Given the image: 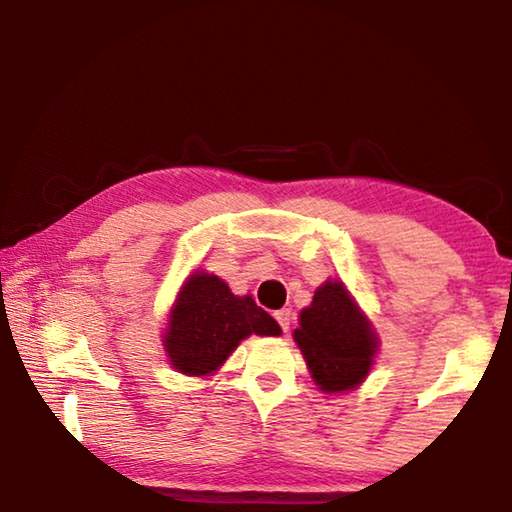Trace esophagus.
I'll use <instances>...</instances> for the list:
<instances>
[{
  "label": "esophagus",
  "mask_w": 512,
  "mask_h": 512,
  "mask_svg": "<svg viewBox=\"0 0 512 512\" xmlns=\"http://www.w3.org/2000/svg\"><path fill=\"white\" fill-rule=\"evenodd\" d=\"M275 320H277V325L282 327V332H289V327H291V320H293V316H291V309H280V311H275Z\"/></svg>",
  "instance_id": "34e87169"
}]
</instances>
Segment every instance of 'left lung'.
Segmentation results:
<instances>
[{"label":"left lung","instance_id":"1","mask_svg":"<svg viewBox=\"0 0 512 512\" xmlns=\"http://www.w3.org/2000/svg\"><path fill=\"white\" fill-rule=\"evenodd\" d=\"M316 384L325 393L350 391L372 366L377 336L341 282H325L293 332Z\"/></svg>","mask_w":512,"mask_h":512}]
</instances>
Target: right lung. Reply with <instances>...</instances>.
Wrapping results in <instances>:
<instances>
[{
	"label": "right lung",
	"mask_w": 512,
	"mask_h": 512,
	"mask_svg": "<svg viewBox=\"0 0 512 512\" xmlns=\"http://www.w3.org/2000/svg\"><path fill=\"white\" fill-rule=\"evenodd\" d=\"M250 334L277 336L280 325L250 296H235L216 275L194 273L180 291L164 336L173 368L210 375Z\"/></svg>",
	"instance_id": "right-lung-1"
}]
</instances>
